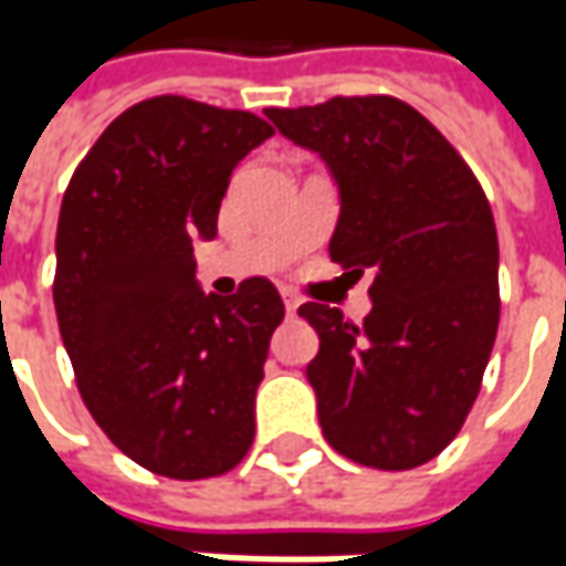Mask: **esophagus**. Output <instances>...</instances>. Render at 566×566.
Masks as SVG:
<instances>
[{
    "label": "esophagus",
    "instance_id": "obj_1",
    "mask_svg": "<svg viewBox=\"0 0 566 566\" xmlns=\"http://www.w3.org/2000/svg\"><path fill=\"white\" fill-rule=\"evenodd\" d=\"M283 305H286V315H295L298 312V295L283 293Z\"/></svg>",
    "mask_w": 566,
    "mask_h": 566
}]
</instances>
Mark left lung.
<instances>
[{"label":"left lung","mask_w":566,"mask_h":566,"mask_svg":"<svg viewBox=\"0 0 566 566\" xmlns=\"http://www.w3.org/2000/svg\"><path fill=\"white\" fill-rule=\"evenodd\" d=\"M268 119L337 182L331 261L375 273L361 324L321 302L298 308L321 339L305 368L321 431L361 467H422L467 422L497 334L489 198L453 144L397 97L271 106Z\"/></svg>","instance_id":"left-lung-1"}]
</instances>
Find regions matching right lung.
<instances>
[{"label":"right lung","mask_w":566,"mask_h":566,"mask_svg":"<svg viewBox=\"0 0 566 566\" xmlns=\"http://www.w3.org/2000/svg\"><path fill=\"white\" fill-rule=\"evenodd\" d=\"M271 135L245 109L142 99L62 198L53 302L81 400L125 457L166 479L223 475L254 441L283 298L264 276L205 295L195 242L217 235L232 169Z\"/></svg>","instance_id":"1"}]
</instances>
